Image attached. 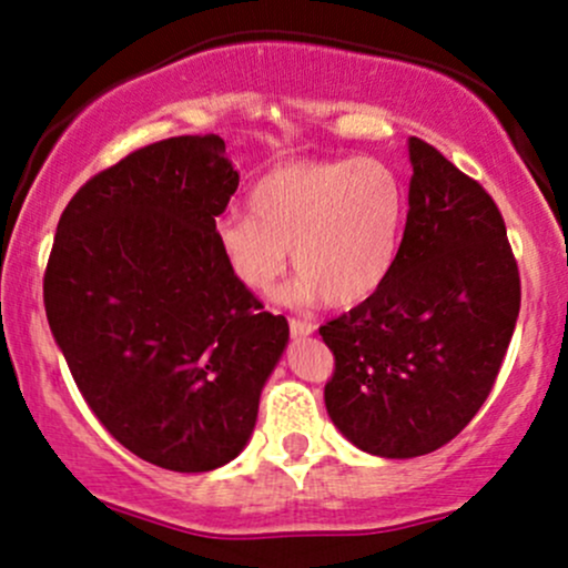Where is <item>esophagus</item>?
Segmentation results:
<instances>
[{"label": "esophagus", "instance_id": "esophagus-1", "mask_svg": "<svg viewBox=\"0 0 568 568\" xmlns=\"http://www.w3.org/2000/svg\"><path fill=\"white\" fill-rule=\"evenodd\" d=\"M288 325H291V336H296V338H304V336L315 334V325L306 323V321H296V317H293Z\"/></svg>", "mask_w": 568, "mask_h": 568}]
</instances>
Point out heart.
Returning <instances> with one entry per match:
<instances>
[{"label": "heart", "mask_w": 568, "mask_h": 568, "mask_svg": "<svg viewBox=\"0 0 568 568\" xmlns=\"http://www.w3.org/2000/svg\"><path fill=\"white\" fill-rule=\"evenodd\" d=\"M247 205L251 216L216 221L221 256L247 291L275 288L291 251L302 272L293 296L349 306L382 288L400 253L406 186L376 158L283 162Z\"/></svg>", "instance_id": "obj_1"}]
</instances>
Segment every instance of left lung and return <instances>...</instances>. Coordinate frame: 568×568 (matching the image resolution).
Returning a JSON list of instances; mask_svg holds the SVG:
<instances>
[{
    "label": "left lung",
    "mask_w": 568,
    "mask_h": 568,
    "mask_svg": "<svg viewBox=\"0 0 568 568\" xmlns=\"http://www.w3.org/2000/svg\"><path fill=\"white\" fill-rule=\"evenodd\" d=\"M408 216L376 293L325 323V408L361 452L410 459L456 438L491 393L520 310L505 221L486 189L408 139Z\"/></svg>",
    "instance_id": "obj_1"
}]
</instances>
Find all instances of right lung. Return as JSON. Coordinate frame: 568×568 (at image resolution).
Segmentation results:
<instances>
[{
    "mask_svg": "<svg viewBox=\"0 0 568 568\" xmlns=\"http://www.w3.org/2000/svg\"><path fill=\"white\" fill-rule=\"evenodd\" d=\"M240 184L219 135H179L93 175L58 221L44 312L71 376L128 452L173 473L226 465L288 347L216 243Z\"/></svg>",
    "mask_w": 568,
    "mask_h": 568,
    "instance_id": "1",
    "label": "right lung"
}]
</instances>
